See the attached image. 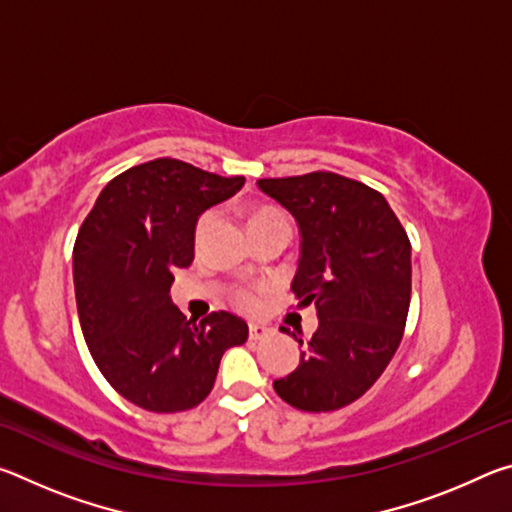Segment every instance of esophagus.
Listing matches in <instances>:
<instances>
[{
  "mask_svg": "<svg viewBox=\"0 0 512 512\" xmlns=\"http://www.w3.org/2000/svg\"><path fill=\"white\" fill-rule=\"evenodd\" d=\"M275 329L271 325H264V323H250L248 325V336L253 341H262L268 339V336H273Z\"/></svg>",
  "mask_w": 512,
  "mask_h": 512,
  "instance_id": "34e87169",
  "label": "esophagus"
}]
</instances>
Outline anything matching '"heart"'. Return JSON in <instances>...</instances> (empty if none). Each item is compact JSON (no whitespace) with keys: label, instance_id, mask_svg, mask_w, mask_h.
<instances>
[{"label":"heart","instance_id":"heart-1","mask_svg":"<svg viewBox=\"0 0 512 512\" xmlns=\"http://www.w3.org/2000/svg\"><path fill=\"white\" fill-rule=\"evenodd\" d=\"M212 223H214V212H203L201 216H198L196 230H194L196 244H201V241L205 239V235H207V232H210V228H212ZM271 225H287V228H289L287 214L280 212V210H277V207H273V205H257L255 210L250 212V216H248V232H250V235H253V232H257V230L271 228ZM239 302H241V305H244V307H250V305H253V298L246 296V293H241Z\"/></svg>","mask_w":512,"mask_h":512}]
</instances>
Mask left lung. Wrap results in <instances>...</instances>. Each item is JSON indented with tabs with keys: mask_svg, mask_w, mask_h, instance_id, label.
<instances>
[{
	"mask_svg": "<svg viewBox=\"0 0 512 512\" xmlns=\"http://www.w3.org/2000/svg\"><path fill=\"white\" fill-rule=\"evenodd\" d=\"M257 185L298 223L300 262L291 291L318 316L298 368L273 388L300 411L341 409L375 384L402 341L411 302L409 237L384 196L339 173L264 178Z\"/></svg>",
	"mask_w": 512,
	"mask_h": 512,
	"instance_id": "8db88e82",
	"label": "left lung"
}]
</instances>
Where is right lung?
Wrapping results in <instances>:
<instances>
[{
  "mask_svg": "<svg viewBox=\"0 0 512 512\" xmlns=\"http://www.w3.org/2000/svg\"><path fill=\"white\" fill-rule=\"evenodd\" d=\"M244 183L158 158L112 178L85 216L72 262L81 329L101 375L140 409H194L223 352L248 339L230 311L196 323L169 296L173 273L194 262L198 216Z\"/></svg>",
  "mask_w": 512,
  "mask_h": 512,
  "instance_id": "obj_1",
  "label": "right lung"
}]
</instances>
